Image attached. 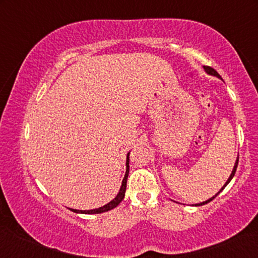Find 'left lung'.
Returning <instances> with one entry per match:
<instances>
[{"label":"left lung","mask_w":258,"mask_h":258,"mask_svg":"<svg viewBox=\"0 0 258 258\" xmlns=\"http://www.w3.org/2000/svg\"><path fill=\"white\" fill-rule=\"evenodd\" d=\"M203 68H204V70H206V72L208 73V74H210V75H214V76H217V77H221L220 76V74H218L217 72H216V70H215L214 68H211V67H208V66H204L203 67ZM237 164H238V157H237V160H236V163H235V167H234V169H232V172H231V175H230V177H229L228 178V181H227V183H225V184L223 185V188H222L221 190H220V191H218L217 194H216V195H215V196H213V197H211V199H209V200H208V201H206V202H203V203H200V204H196V206H203V204H206V203H209L210 202V201H213L214 199H215V197H216L217 195H218V194H220L221 191H222V190H223L224 188H225V186H227V184H228V183L229 182H230L231 181V178L232 177H234V175H235V172H236V169H237Z\"/></svg>","instance_id":"left-lung-1"}]
</instances>
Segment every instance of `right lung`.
Here are the masks:
<instances>
[{
	"label": "right lung",
	"instance_id": "obj_1",
	"mask_svg": "<svg viewBox=\"0 0 258 258\" xmlns=\"http://www.w3.org/2000/svg\"><path fill=\"white\" fill-rule=\"evenodd\" d=\"M128 174H129V155L126 156V171H125V175H124V178H123L122 181V185H121V189H119V192L117 194V196L115 197L114 200L111 201V202H109L108 204H105V206L98 208V209H93V210H76V209H70L74 213H81V214H101V213H104V211H108V210H111L114 209L118 206L119 203H121V201L124 199V194H125V188H126V178H128Z\"/></svg>",
	"mask_w": 258,
	"mask_h": 258
}]
</instances>
